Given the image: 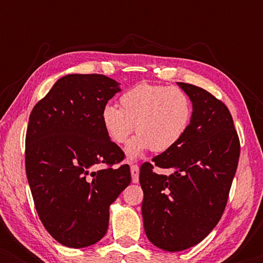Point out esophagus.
Instances as JSON below:
<instances>
[{
    "mask_svg": "<svg viewBox=\"0 0 263 263\" xmlns=\"http://www.w3.org/2000/svg\"><path fill=\"white\" fill-rule=\"evenodd\" d=\"M130 172H132V182L138 183L139 182V166L138 165H132Z\"/></svg>",
    "mask_w": 263,
    "mask_h": 263,
    "instance_id": "esophagus-1",
    "label": "esophagus"
}]
</instances>
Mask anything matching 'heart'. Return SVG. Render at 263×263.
Instances as JSON below:
<instances>
[{
	"instance_id": "heart-1",
	"label": "heart",
	"mask_w": 263,
	"mask_h": 263,
	"mask_svg": "<svg viewBox=\"0 0 263 263\" xmlns=\"http://www.w3.org/2000/svg\"><path fill=\"white\" fill-rule=\"evenodd\" d=\"M120 107L106 104L100 120L104 130L115 143L127 142L128 159L135 160L147 151L165 152L183 139L193 118V105L184 91L175 86L138 84L122 93Z\"/></svg>"
}]
</instances>
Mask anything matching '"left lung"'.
Wrapping results in <instances>:
<instances>
[{
    "label": "left lung",
    "mask_w": 263,
    "mask_h": 263,
    "mask_svg": "<svg viewBox=\"0 0 263 263\" xmlns=\"http://www.w3.org/2000/svg\"><path fill=\"white\" fill-rule=\"evenodd\" d=\"M193 104L183 139L140 168L147 238L166 251H182L210 235L224 213L239 159V139L224 103L206 89L177 82ZM167 170L158 175L153 167Z\"/></svg>",
    "instance_id": "obj_1"
}]
</instances>
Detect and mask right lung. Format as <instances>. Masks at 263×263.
<instances>
[{
	"mask_svg": "<svg viewBox=\"0 0 263 263\" xmlns=\"http://www.w3.org/2000/svg\"><path fill=\"white\" fill-rule=\"evenodd\" d=\"M100 74H69L35 104L26 133V175L35 210L50 235L69 248L89 247L109 226L110 204L132 181L124 153L100 114L120 92ZM98 163L106 168L95 171Z\"/></svg>",
	"mask_w": 263,
	"mask_h": 263,
	"instance_id": "right-lung-1",
	"label": "right lung"
}]
</instances>
